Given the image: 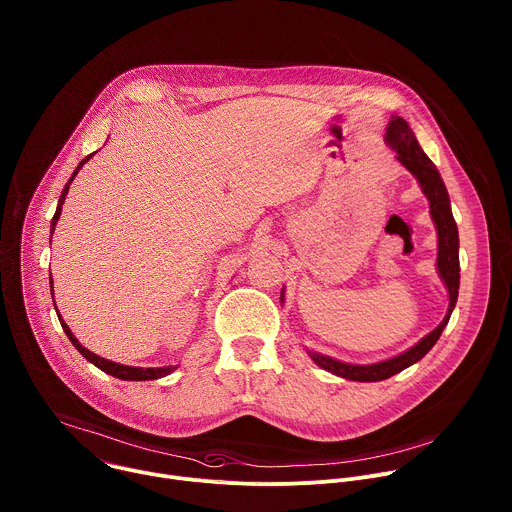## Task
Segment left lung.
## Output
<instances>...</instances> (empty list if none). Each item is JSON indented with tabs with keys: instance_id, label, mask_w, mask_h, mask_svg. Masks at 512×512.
<instances>
[{
	"instance_id": "1",
	"label": "left lung",
	"mask_w": 512,
	"mask_h": 512,
	"mask_svg": "<svg viewBox=\"0 0 512 512\" xmlns=\"http://www.w3.org/2000/svg\"><path fill=\"white\" fill-rule=\"evenodd\" d=\"M386 144L396 152V158L402 166H406L410 173L416 177L422 193L426 195L428 203H430V215L438 233V259H436V267H438V275L444 281L446 289H448V311L444 315V319L440 321V325L436 329H432L426 337H422L416 346H412L410 350L402 352L400 356H394L390 360L384 362H376V364H348V362H339L335 358L317 354L307 350L309 358L323 368L325 372H331L339 378H346L352 382H380V380H388L394 374L410 368L412 364L420 362L438 342V337L442 335L452 309L456 305L458 299V287H460V261H458V227L454 223L452 217V209H450V197L448 191L444 187V181L438 173V168L434 166V162L426 156V152L420 148L410 124L400 118V116H392L386 128Z\"/></svg>"
}]
</instances>
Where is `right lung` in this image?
Here are the masks:
<instances>
[{"label":"right lung","mask_w":512,"mask_h":512,"mask_svg":"<svg viewBox=\"0 0 512 512\" xmlns=\"http://www.w3.org/2000/svg\"><path fill=\"white\" fill-rule=\"evenodd\" d=\"M96 152H92V154H88L86 158H82V162L76 166V170L72 173V177H70V181L66 183V187H64V191H62V195H60V201H58V207H56V213H54V219H52V225H50V233L54 235V229H56V225H58V219H60V213H62V205H64V201H66V195H68V191H70V185H72V181L76 179V175L80 173V168L94 156ZM52 279V277H50ZM54 281H50V287H52V299H54V285H52ZM56 305V303H54ZM56 313H58V309H56ZM58 319H60V323H62V329H64V333L68 335V339L70 342L74 344V348L90 362V364H94L98 370H102V372H106V374H110V376H114V378H118V380H126V382H146V380H158V378H164V376H168V374H173L179 366H164V368H136V366H124V364H116V362H112V360H106V358H100V356H96L94 352H90V350H86L80 342H78V337L72 333V329L66 325V321L62 319V315L58 313Z\"/></svg>","instance_id":"1"}]
</instances>
